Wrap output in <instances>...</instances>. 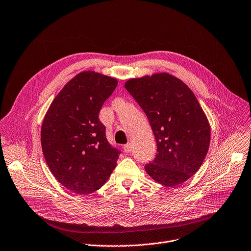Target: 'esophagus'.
<instances>
[{"label":"esophagus","instance_id":"esophagus-1","mask_svg":"<svg viewBox=\"0 0 251 251\" xmlns=\"http://www.w3.org/2000/svg\"><path fill=\"white\" fill-rule=\"evenodd\" d=\"M132 151V144H127L124 146V151L125 152H130Z\"/></svg>","mask_w":251,"mask_h":251}]
</instances>
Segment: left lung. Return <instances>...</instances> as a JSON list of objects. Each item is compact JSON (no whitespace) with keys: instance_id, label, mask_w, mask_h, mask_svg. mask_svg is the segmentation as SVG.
<instances>
[{"instance_id":"obj_1","label":"left lung","mask_w":251,"mask_h":251,"mask_svg":"<svg viewBox=\"0 0 251 251\" xmlns=\"http://www.w3.org/2000/svg\"><path fill=\"white\" fill-rule=\"evenodd\" d=\"M125 89L146 113L157 153L146 164L157 183L176 187L195 175L210 146L209 121L193 92L166 73L131 78Z\"/></svg>"}]
</instances>
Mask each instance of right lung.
<instances>
[{
    "mask_svg": "<svg viewBox=\"0 0 251 251\" xmlns=\"http://www.w3.org/2000/svg\"><path fill=\"white\" fill-rule=\"evenodd\" d=\"M111 76L85 71L52 101L41 126V147L54 177L75 194L99 190L116 166L120 151L107 141L99 114L117 87Z\"/></svg>",
    "mask_w": 251,
    "mask_h": 251,
    "instance_id": "obj_1",
    "label": "right lung"
}]
</instances>
